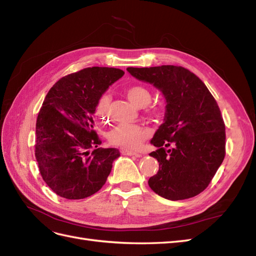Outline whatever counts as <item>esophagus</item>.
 I'll list each match as a JSON object with an SVG mask.
<instances>
[{
  "instance_id": "esophagus-1",
  "label": "esophagus",
  "mask_w": 256,
  "mask_h": 256,
  "mask_svg": "<svg viewBox=\"0 0 256 256\" xmlns=\"http://www.w3.org/2000/svg\"><path fill=\"white\" fill-rule=\"evenodd\" d=\"M122 154H126V156H136V157H141V154L136 152H131V150H122Z\"/></svg>"
}]
</instances>
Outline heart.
<instances>
[{"instance_id": "obj_1", "label": "heart", "mask_w": 256, "mask_h": 256, "mask_svg": "<svg viewBox=\"0 0 256 256\" xmlns=\"http://www.w3.org/2000/svg\"><path fill=\"white\" fill-rule=\"evenodd\" d=\"M126 94L128 98L138 106H144L150 102L152 92L150 90L143 86V85H132L126 88ZM109 96H102L97 104L96 112L102 120L109 118ZM146 113L152 116H159L161 113L160 106L156 104L146 106ZM150 136V130L146 127L140 125H122L113 128L109 134V141L116 146H120L124 150H136Z\"/></svg>"}]
</instances>
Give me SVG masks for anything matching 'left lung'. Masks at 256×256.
Here are the masks:
<instances>
[{
  "label": "left lung",
  "mask_w": 256,
  "mask_h": 256,
  "mask_svg": "<svg viewBox=\"0 0 256 256\" xmlns=\"http://www.w3.org/2000/svg\"><path fill=\"white\" fill-rule=\"evenodd\" d=\"M127 70L154 84L166 100L164 122L150 141L158 150L150 156L159 162L157 174L148 180L150 189L171 200L200 194L226 156V124L216 99L198 76L182 66Z\"/></svg>",
  "instance_id": "8db88e82"
}]
</instances>
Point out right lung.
<instances>
[{"label":"right lung","mask_w":256,"mask_h":256,"mask_svg":"<svg viewBox=\"0 0 256 256\" xmlns=\"http://www.w3.org/2000/svg\"><path fill=\"white\" fill-rule=\"evenodd\" d=\"M124 74L118 68H84L60 78L46 96L36 122L35 158L42 180L58 196L81 200L106 184L120 152L98 147L92 114Z\"/></svg>","instance_id":"add662e5"}]
</instances>
